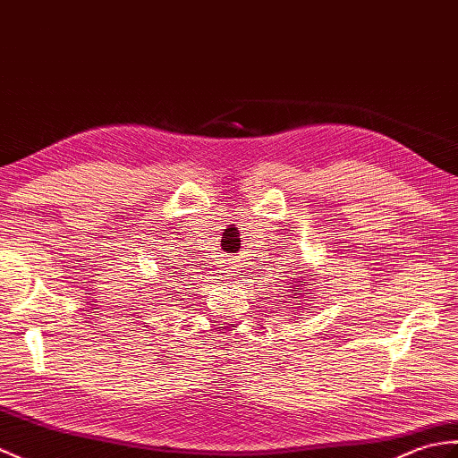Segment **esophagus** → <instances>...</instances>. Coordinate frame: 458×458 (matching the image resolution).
Returning <instances> with one entry per match:
<instances>
[{
    "mask_svg": "<svg viewBox=\"0 0 458 458\" xmlns=\"http://www.w3.org/2000/svg\"><path fill=\"white\" fill-rule=\"evenodd\" d=\"M216 273L220 275L222 279H236V277H238V269H236V265H232L230 261H222L220 269H216Z\"/></svg>",
    "mask_w": 458,
    "mask_h": 458,
    "instance_id": "1",
    "label": "esophagus"
}]
</instances>
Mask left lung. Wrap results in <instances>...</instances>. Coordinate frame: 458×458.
<instances>
[{
	"label": "left lung",
	"instance_id": "obj_1",
	"mask_svg": "<svg viewBox=\"0 0 458 458\" xmlns=\"http://www.w3.org/2000/svg\"><path fill=\"white\" fill-rule=\"evenodd\" d=\"M293 275H294V279L289 283V286H286V301H296V304H301V301H306L308 299V294H312V293H308V286H306V281L310 279V275H296V271H293ZM294 310H296V306H294Z\"/></svg>",
	"mask_w": 458,
	"mask_h": 458
}]
</instances>
